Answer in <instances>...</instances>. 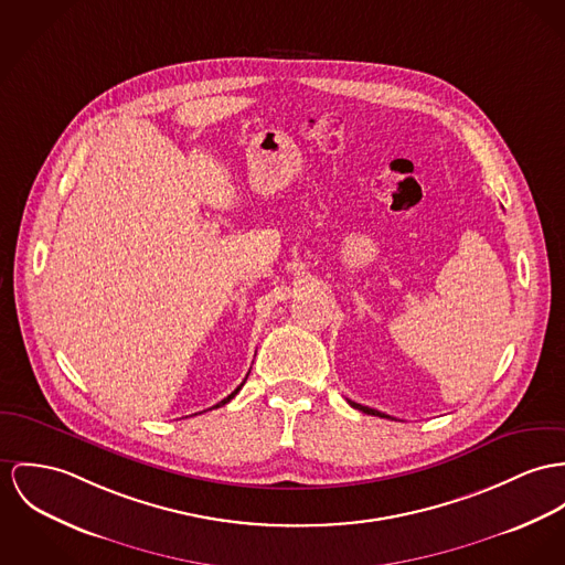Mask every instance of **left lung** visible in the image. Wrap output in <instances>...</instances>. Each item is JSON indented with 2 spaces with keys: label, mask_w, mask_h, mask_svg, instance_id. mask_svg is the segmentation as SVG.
I'll return each instance as SVG.
<instances>
[{
  "label": "left lung",
  "mask_w": 565,
  "mask_h": 565,
  "mask_svg": "<svg viewBox=\"0 0 565 565\" xmlns=\"http://www.w3.org/2000/svg\"><path fill=\"white\" fill-rule=\"evenodd\" d=\"M348 404H350L352 408H356V411H363V413H367V415H376V417H390V415H385V413H381V411H374V408H370V406L356 404V402H352V399H348Z\"/></svg>",
  "instance_id": "left-lung-1"
}]
</instances>
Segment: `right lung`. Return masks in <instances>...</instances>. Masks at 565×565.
<instances>
[{
  "instance_id": "1",
  "label": "right lung",
  "mask_w": 565,
  "mask_h": 565,
  "mask_svg": "<svg viewBox=\"0 0 565 565\" xmlns=\"http://www.w3.org/2000/svg\"><path fill=\"white\" fill-rule=\"evenodd\" d=\"M245 381H247V379H245ZM245 381H243V383H241V385H238V387H236V390L232 391V393H230V395H227V397H223V399H221V402H218L217 406H213V408H218V406H223V404H227V402H230V399H232V397H234V395H236V393H238V391L243 390V385H245Z\"/></svg>"
}]
</instances>
